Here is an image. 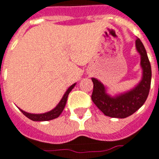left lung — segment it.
<instances>
[{
  "mask_svg": "<svg viewBox=\"0 0 159 159\" xmlns=\"http://www.w3.org/2000/svg\"><path fill=\"white\" fill-rule=\"evenodd\" d=\"M136 48L141 56L143 77L133 89L116 96H111L107 93V88L101 81L95 78L91 79L94 84L91 99L95 106L107 116L127 117L142 107L148 96L152 78L151 64L146 49L139 39L136 40Z\"/></svg>",
  "mask_w": 159,
  "mask_h": 159,
  "instance_id": "1",
  "label": "left lung"
}]
</instances>
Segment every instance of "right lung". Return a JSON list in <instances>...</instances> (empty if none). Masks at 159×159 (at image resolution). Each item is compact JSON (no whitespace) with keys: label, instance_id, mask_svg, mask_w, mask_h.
Masks as SVG:
<instances>
[{"label":"right lung","instance_id":"add662e5","mask_svg":"<svg viewBox=\"0 0 159 159\" xmlns=\"http://www.w3.org/2000/svg\"><path fill=\"white\" fill-rule=\"evenodd\" d=\"M75 84H74L70 87H69V89L66 90V92L64 95V96L62 97L61 101H59V103L56 106L54 109H52L50 111H48L46 113H43V114H32V113H28V112L24 111H22L21 109H20V111L27 118H29L30 120H34V121H44V120H52V119H55V118L58 117L60 116V114L63 112V111H64V107L66 105L68 95H69L70 91L72 90L73 88L75 86Z\"/></svg>","mask_w":159,"mask_h":159}]
</instances>
